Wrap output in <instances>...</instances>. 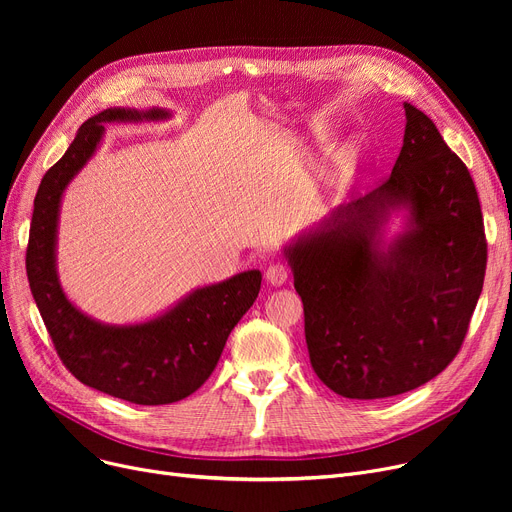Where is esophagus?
<instances>
[{"instance_id": "esophagus-1", "label": "esophagus", "mask_w": 512, "mask_h": 512, "mask_svg": "<svg viewBox=\"0 0 512 512\" xmlns=\"http://www.w3.org/2000/svg\"><path fill=\"white\" fill-rule=\"evenodd\" d=\"M265 278H267V282L274 284V286H282L290 278V267L282 261H276L265 270Z\"/></svg>"}]
</instances>
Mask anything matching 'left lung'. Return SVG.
<instances>
[{
    "label": "left lung",
    "mask_w": 512,
    "mask_h": 512,
    "mask_svg": "<svg viewBox=\"0 0 512 512\" xmlns=\"http://www.w3.org/2000/svg\"><path fill=\"white\" fill-rule=\"evenodd\" d=\"M392 174L286 249L317 378L344 398L415 390L459 355L486 278L473 178L436 124L405 103ZM405 204L414 226L382 252L377 228Z\"/></svg>",
    "instance_id": "obj_1"
}]
</instances>
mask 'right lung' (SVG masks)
I'll return each mask as SVG.
<instances>
[{
    "label": "right lung",
    "instance_id": "obj_1",
    "mask_svg": "<svg viewBox=\"0 0 512 512\" xmlns=\"http://www.w3.org/2000/svg\"><path fill=\"white\" fill-rule=\"evenodd\" d=\"M164 110H103L78 128L35 197L26 247V276L56 353L78 382L134 405H170L205 384L224 344L255 303L261 274L242 272L195 290L174 309L139 326H103L80 313L62 292L56 274V228L66 184L93 155L105 122L159 120Z\"/></svg>",
    "mask_w": 512,
    "mask_h": 512
}]
</instances>
